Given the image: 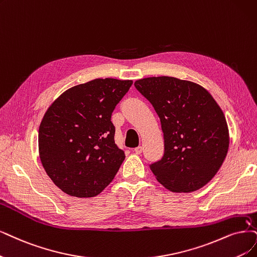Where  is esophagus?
<instances>
[{
	"label": "esophagus",
	"instance_id": "esophagus-1",
	"mask_svg": "<svg viewBox=\"0 0 257 257\" xmlns=\"http://www.w3.org/2000/svg\"><path fill=\"white\" fill-rule=\"evenodd\" d=\"M142 151H143V147H142V146H139V147L135 148V153H136L137 155H141Z\"/></svg>",
	"mask_w": 257,
	"mask_h": 257
}]
</instances>
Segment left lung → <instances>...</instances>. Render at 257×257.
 <instances>
[{"label":"left lung","instance_id":"8db88e82","mask_svg":"<svg viewBox=\"0 0 257 257\" xmlns=\"http://www.w3.org/2000/svg\"><path fill=\"white\" fill-rule=\"evenodd\" d=\"M153 104L164 137V155L149 164L158 181L177 193L201 188L219 170L229 149L224 114L201 85L168 76L135 82Z\"/></svg>","mask_w":257,"mask_h":257}]
</instances>
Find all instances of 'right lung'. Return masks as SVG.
Wrapping results in <instances>:
<instances>
[{
  "label": "right lung",
  "mask_w": 257,
  "mask_h": 257,
  "mask_svg": "<svg viewBox=\"0 0 257 257\" xmlns=\"http://www.w3.org/2000/svg\"><path fill=\"white\" fill-rule=\"evenodd\" d=\"M131 84L94 79L66 90L47 109L38 138L40 160L65 194L97 196L115 177L125 153L114 142L111 115Z\"/></svg>",
  "instance_id": "obj_1"
}]
</instances>
